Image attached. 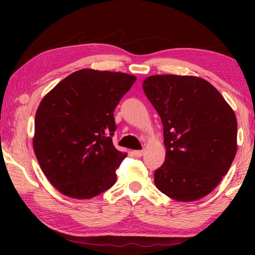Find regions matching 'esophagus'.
<instances>
[{
    "instance_id": "34e87169",
    "label": "esophagus",
    "mask_w": 255,
    "mask_h": 255,
    "mask_svg": "<svg viewBox=\"0 0 255 255\" xmlns=\"http://www.w3.org/2000/svg\"><path fill=\"white\" fill-rule=\"evenodd\" d=\"M132 153L136 157H140V156H143V155H144V150H133Z\"/></svg>"
}]
</instances>
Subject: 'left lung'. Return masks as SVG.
<instances>
[{"label":"left lung","instance_id":"1","mask_svg":"<svg viewBox=\"0 0 255 255\" xmlns=\"http://www.w3.org/2000/svg\"><path fill=\"white\" fill-rule=\"evenodd\" d=\"M143 90L161 117L165 161L155 171L159 191L178 201L210 193L237 149L234 111L217 89L196 76L153 75Z\"/></svg>","mask_w":255,"mask_h":255}]
</instances>
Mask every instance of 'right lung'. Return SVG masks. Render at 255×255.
Returning a JSON list of instances; mask_svg holds the SVG:
<instances>
[{"mask_svg":"<svg viewBox=\"0 0 255 255\" xmlns=\"http://www.w3.org/2000/svg\"><path fill=\"white\" fill-rule=\"evenodd\" d=\"M136 77L80 70L42 99L34 118L33 149L46 178L67 197L90 199L110 189L126 153L112 144L114 111Z\"/></svg>","mask_w":255,"mask_h":255,"instance_id":"add662e5","label":"right lung"}]
</instances>
